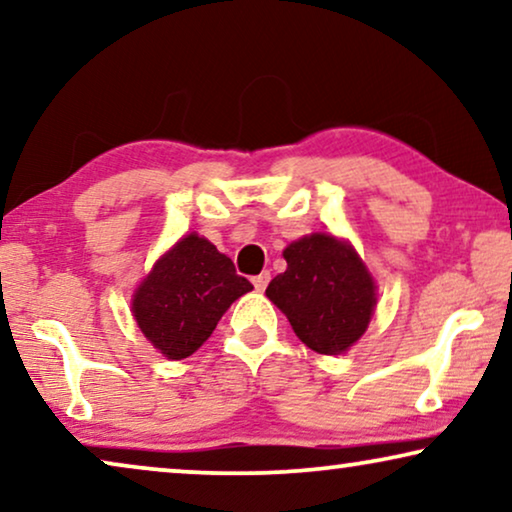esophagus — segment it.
Listing matches in <instances>:
<instances>
[{"label": "esophagus", "instance_id": "esophagus-1", "mask_svg": "<svg viewBox=\"0 0 512 512\" xmlns=\"http://www.w3.org/2000/svg\"><path fill=\"white\" fill-rule=\"evenodd\" d=\"M251 282H254L256 291H265V286H268V282H270V272L268 270L261 272V275H256L254 279H251Z\"/></svg>", "mask_w": 512, "mask_h": 512}]
</instances>
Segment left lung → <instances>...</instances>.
Returning <instances> with one entry per match:
<instances>
[{
  "mask_svg": "<svg viewBox=\"0 0 512 512\" xmlns=\"http://www.w3.org/2000/svg\"><path fill=\"white\" fill-rule=\"evenodd\" d=\"M286 270L265 289L293 333L319 354H342L366 333L375 282L352 244L312 233L284 249Z\"/></svg>",
  "mask_w": 512,
  "mask_h": 512,
  "instance_id": "1",
  "label": "left lung"
}]
</instances>
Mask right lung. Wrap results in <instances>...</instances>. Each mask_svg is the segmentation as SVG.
Instances as JSON below:
<instances>
[{
  "label": "right lung",
  "mask_w": 512,
  "mask_h": 512,
  "mask_svg": "<svg viewBox=\"0 0 512 512\" xmlns=\"http://www.w3.org/2000/svg\"><path fill=\"white\" fill-rule=\"evenodd\" d=\"M249 279L233 261L200 235H186L163 254L132 298V314L146 340L167 359L191 356L237 298Z\"/></svg>",
  "instance_id": "obj_1"
}]
</instances>
